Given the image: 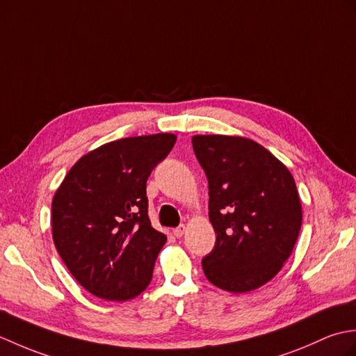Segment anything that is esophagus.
<instances>
[{"instance_id": "34e87169", "label": "esophagus", "mask_w": 356, "mask_h": 356, "mask_svg": "<svg viewBox=\"0 0 356 356\" xmlns=\"http://www.w3.org/2000/svg\"><path fill=\"white\" fill-rule=\"evenodd\" d=\"M184 233H186V225L184 224H181L177 228H173V236H175V238H181V236H183Z\"/></svg>"}]
</instances>
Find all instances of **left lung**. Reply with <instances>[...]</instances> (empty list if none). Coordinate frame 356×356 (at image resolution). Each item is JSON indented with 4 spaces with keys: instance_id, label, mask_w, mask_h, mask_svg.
<instances>
[{
    "instance_id": "obj_1",
    "label": "left lung",
    "mask_w": 356,
    "mask_h": 356,
    "mask_svg": "<svg viewBox=\"0 0 356 356\" xmlns=\"http://www.w3.org/2000/svg\"><path fill=\"white\" fill-rule=\"evenodd\" d=\"M193 152L209 181V218L215 247L202 259L213 285L241 294L277 274L302 227L296 181L256 141L195 136Z\"/></svg>"
}]
</instances>
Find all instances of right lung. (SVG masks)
<instances>
[{"label":"right lung","mask_w":356,"mask_h":356,"mask_svg":"<svg viewBox=\"0 0 356 356\" xmlns=\"http://www.w3.org/2000/svg\"><path fill=\"white\" fill-rule=\"evenodd\" d=\"M175 141L154 134L106 143L83 155L54 195V245L92 296L123 302L151 283L168 238L149 220L146 181Z\"/></svg>","instance_id":"add662e5"}]
</instances>
